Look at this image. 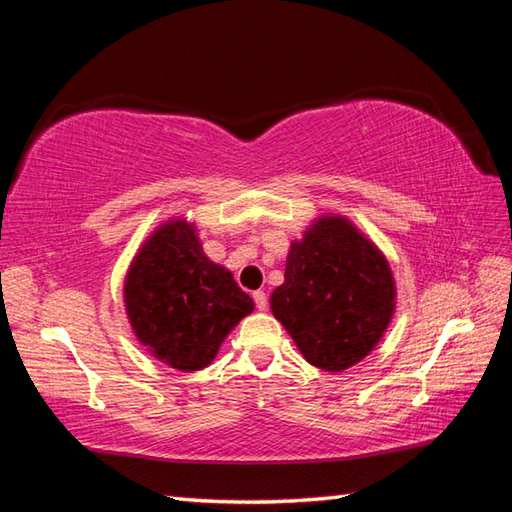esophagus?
<instances>
[{
    "instance_id": "1",
    "label": "esophagus",
    "mask_w": 512,
    "mask_h": 512,
    "mask_svg": "<svg viewBox=\"0 0 512 512\" xmlns=\"http://www.w3.org/2000/svg\"><path fill=\"white\" fill-rule=\"evenodd\" d=\"M253 299H255V306H257V310H266V306H268V297H266V292H264V290H257V292H253Z\"/></svg>"
}]
</instances>
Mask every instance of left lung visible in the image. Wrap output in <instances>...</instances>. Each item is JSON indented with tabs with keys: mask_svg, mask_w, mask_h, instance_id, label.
Listing matches in <instances>:
<instances>
[{
	"mask_svg": "<svg viewBox=\"0 0 512 512\" xmlns=\"http://www.w3.org/2000/svg\"><path fill=\"white\" fill-rule=\"evenodd\" d=\"M270 310L310 365L343 372L383 339L396 281L387 257L345 215H321L290 244Z\"/></svg>",
	"mask_w": 512,
	"mask_h": 512,
	"instance_id": "1",
	"label": "left lung"
}]
</instances>
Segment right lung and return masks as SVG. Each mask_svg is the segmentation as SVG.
Masks as SVG:
<instances>
[{
	"label": "right lung",
	"mask_w": 512,
	"mask_h": 512,
	"mask_svg": "<svg viewBox=\"0 0 512 512\" xmlns=\"http://www.w3.org/2000/svg\"><path fill=\"white\" fill-rule=\"evenodd\" d=\"M123 299L136 339L178 372L211 365L226 336L255 308L231 270L204 255L195 224L184 217L160 224L140 244Z\"/></svg>",
	"instance_id": "1"
}]
</instances>
